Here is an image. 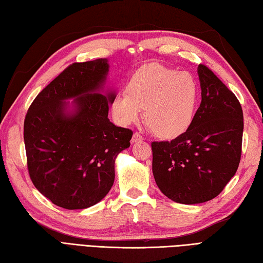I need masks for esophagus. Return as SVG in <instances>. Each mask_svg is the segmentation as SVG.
<instances>
[{"label":"esophagus","mask_w":263,"mask_h":263,"mask_svg":"<svg viewBox=\"0 0 263 263\" xmlns=\"http://www.w3.org/2000/svg\"><path fill=\"white\" fill-rule=\"evenodd\" d=\"M142 140H143V138L141 137V135H139L138 132L133 133V137H132V139H131V142H132V143L140 142V141H142Z\"/></svg>","instance_id":"obj_1"}]
</instances>
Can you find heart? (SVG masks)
I'll return each instance as SVG.
<instances>
[{
  "label": "heart",
  "instance_id": "b5f03b06",
  "mask_svg": "<svg viewBox=\"0 0 263 263\" xmlns=\"http://www.w3.org/2000/svg\"><path fill=\"white\" fill-rule=\"evenodd\" d=\"M198 102V85L189 72H177L159 63L137 70L125 93L114 98L111 111L123 125L140 117L155 136L174 139L191 126Z\"/></svg>",
  "mask_w": 263,
  "mask_h": 263
}]
</instances>
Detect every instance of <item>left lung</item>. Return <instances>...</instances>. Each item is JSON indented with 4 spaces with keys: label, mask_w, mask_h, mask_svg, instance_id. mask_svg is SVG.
<instances>
[{
    "label": "left lung",
    "mask_w": 263,
    "mask_h": 263,
    "mask_svg": "<svg viewBox=\"0 0 263 263\" xmlns=\"http://www.w3.org/2000/svg\"><path fill=\"white\" fill-rule=\"evenodd\" d=\"M201 104L191 126L172 141L153 142V174L167 198L183 204L219 194L238 168L243 110L230 89L200 64Z\"/></svg>",
    "instance_id": "left-lung-1"
}]
</instances>
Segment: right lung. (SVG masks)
Returning a JSON list of instances; mask_svg holds the SVG:
<instances>
[{"instance_id":"obj_1","label":"right lung","mask_w":263,"mask_h":263,"mask_svg":"<svg viewBox=\"0 0 263 263\" xmlns=\"http://www.w3.org/2000/svg\"><path fill=\"white\" fill-rule=\"evenodd\" d=\"M108 71L107 59L73 63L38 93L26 115L31 181L64 209H86L103 200L113 186L116 157L130 147L133 132L108 119L116 97L106 88Z\"/></svg>"}]
</instances>
